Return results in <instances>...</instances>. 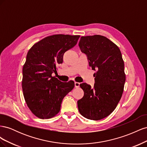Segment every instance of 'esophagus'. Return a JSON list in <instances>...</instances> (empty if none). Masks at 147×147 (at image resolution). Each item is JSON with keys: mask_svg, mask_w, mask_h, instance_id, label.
Returning <instances> with one entry per match:
<instances>
[{"mask_svg": "<svg viewBox=\"0 0 147 147\" xmlns=\"http://www.w3.org/2000/svg\"><path fill=\"white\" fill-rule=\"evenodd\" d=\"M80 86V83L78 82H75V87L78 88Z\"/></svg>", "mask_w": 147, "mask_h": 147, "instance_id": "obj_1", "label": "esophagus"}]
</instances>
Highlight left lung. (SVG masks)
Instances as JSON below:
<instances>
[{"mask_svg": "<svg viewBox=\"0 0 147 147\" xmlns=\"http://www.w3.org/2000/svg\"><path fill=\"white\" fill-rule=\"evenodd\" d=\"M78 45L89 65L96 70L94 87L80 84L84 96L77 102L79 112L87 119H103L113 112L123 92L126 75L121 53L117 45L100 35L83 36Z\"/></svg>", "mask_w": 147, "mask_h": 147, "instance_id": "obj_1", "label": "left lung"}]
</instances>
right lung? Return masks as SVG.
I'll use <instances>...</instances> for the list:
<instances>
[{
  "instance_id": "right-lung-1",
  "label": "right lung",
  "mask_w": 147,
  "mask_h": 147,
  "mask_svg": "<svg viewBox=\"0 0 147 147\" xmlns=\"http://www.w3.org/2000/svg\"><path fill=\"white\" fill-rule=\"evenodd\" d=\"M80 35L56 34L47 37L30 48L23 68L22 88L32 113L40 119L58 113L64 97L73 90L72 80L62 82L55 77L64 53L76 45Z\"/></svg>"
}]
</instances>
